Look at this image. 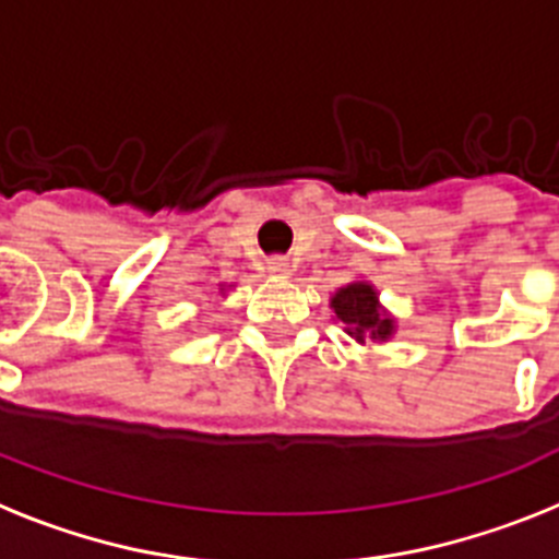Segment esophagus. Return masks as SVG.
Returning a JSON list of instances; mask_svg holds the SVG:
<instances>
[{
    "mask_svg": "<svg viewBox=\"0 0 559 559\" xmlns=\"http://www.w3.org/2000/svg\"><path fill=\"white\" fill-rule=\"evenodd\" d=\"M269 271H271V274H274V276L290 274L288 257H271V260H269Z\"/></svg>",
    "mask_w": 559,
    "mask_h": 559,
    "instance_id": "34e87169",
    "label": "esophagus"
}]
</instances>
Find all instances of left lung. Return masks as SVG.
Segmentation results:
<instances>
[{
  "instance_id": "8db88e82",
  "label": "left lung",
  "mask_w": 559,
  "mask_h": 559,
  "mask_svg": "<svg viewBox=\"0 0 559 559\" xmlns=\"http://www.w3.org/2000/svg\"><path fill=\"white\" fill-rule=\"evenodd\" d=\"M341 322L349 324V335H355L358 341H364V335L369 333V338L386 341L392 335L394 324L392 319L380 316L378 310V296H374L372 285L367 283H353L347 288H341L333 296V305Z\"/></svg>"
}]
</instances>
